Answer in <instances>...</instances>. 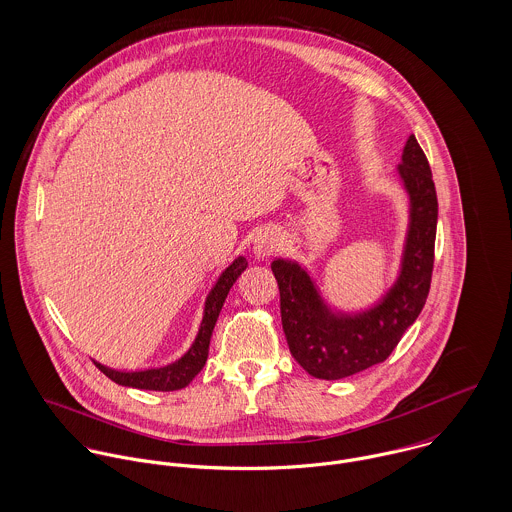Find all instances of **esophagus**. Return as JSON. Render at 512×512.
<instances>
[{
	"instance_id": "esophagus-1",
	"label": "esophagus",
	"mask_w": 512,
	"mask_h": 512,
	"mask_svg": "<svg viewBox=\"0 0 512 512\" xmlns=\"http://www.w3.org/2000/svg\"><path fill=\"white\" fill-rule=\"evenodd\" d=\"M284 246V238L280 234V230L276 228H264L256 240H254V256L256 258H270L274 254H278Z\"/></svg>"
}]
</instances>
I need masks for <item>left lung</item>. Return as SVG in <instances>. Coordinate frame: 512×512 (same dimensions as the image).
<instances>
[{
    "mask_svg": "<svg viewBox=\"0 0 512 512\" xmlns=\"http://www.w3.org/2000/svg\"><path fill=\"white\" fill-rule=\"evenodd\" d=\"M398 177L410 203L400 274L372 307L357 313L331 309L305 268L284 258L272 262L290 353L315 378L339 380L386 361L424 309L434 270L438 197L414 134L402 151Z\"/></svg>",
    "mask_w": 512,
    "mask_h": 512,
    "instance_id": "1",
    "label": "left lung"
}]
</instances>
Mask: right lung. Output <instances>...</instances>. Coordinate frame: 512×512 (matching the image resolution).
I'll use <instances>...</instances> for the list:
<instances>
[{
	"label": "right lung",
	"instance_id": "1",
	"mask_svg": "<svg viewBox=\"0 0 512 512\" xmlns=\"http://www.w3.org/2000/svg\"><path fill=\"white\" fill-rule=\"evenodd\" d=\"M246 266H248L246 258L238 256L220 274L217 284L213 286V290L209 292L207 299H205V311H203V321H201L199 333H197L193 345L189 347V351L179 361H175L171 365L159 366V368L136 370V372L114 370V368L100 365L96 361H94V365L98 366V370L104 372L110 380H114L116 384H122V386L140 388V390H159V392H171V390L185 388L203 370V366L207 363L211 335H213V329L217 325L222 303H224L226 295L230 292L232 284L246 270Z\"/></svg>",
	"mask_w": 512,
	"mask_h": 512
}]
</instances>
